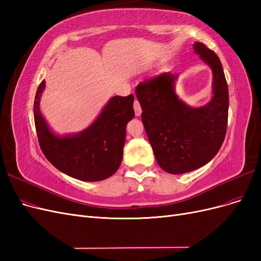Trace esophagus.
<instances>
[{
  "label": "esophagus",
  "mask_w": 261,
  "mask_h": 261,
  "mask_svg": "<svg viewBox=\"0 0 261 261\" xmlns=\"http://www.w3.org/2000/svg\"><path fill=\"white\" fill-rule=\"evenodd\" d=\"M134 110H135V114L136 116H139L141 114V108L137 99H135V102H134Z\"/></svg>",
  "instance_id": "34e87169"
}]
</instances>
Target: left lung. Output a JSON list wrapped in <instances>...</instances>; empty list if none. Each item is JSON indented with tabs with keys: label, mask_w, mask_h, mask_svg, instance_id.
<instances>
[{
	"label": "left lung",
	"mask_w": 261,
	"mask_h": 261,
	"mask_svg": "<svg viewBox=\"0 0 261 261\" xmlns=\"http://www.w3.org/2000/svg\"><path fill=\"white\" fill-rule=\"evenodd\" d=\"M193 49L212 70L209 103L192 108L179 100L174 90L177 75L171 73L136 87L141 121L155 160L170 174H183L207 164L222 146L227 128L228 89L221 61L201 42H195Z\"/></svg>",
	"instance_id": "1"
}]
</instances>
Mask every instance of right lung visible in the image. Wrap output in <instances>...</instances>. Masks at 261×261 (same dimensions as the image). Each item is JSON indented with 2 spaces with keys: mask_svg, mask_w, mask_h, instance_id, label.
Segmentation results:
<instances>
[{
  "mask_svg": "<svg viewBox=\"0 0 261 261\" xmlns=\"http://www.w3.org/2000/svg\"><path fill=\"white\" fill-rule=\"evenodd\" d=\"M45 82L39 85L34 103L39 145L46 159L64 174L85 181H98L113 175L123 159L126 125L135 115L134 96L110 99L89 127L75 135L52 133L40 111Z\"/></svg>",
  "mask_w": 261,
  "mask_h": 261,
  "instance_id": "1",
  "label": "right lung"
}]
</instances>
